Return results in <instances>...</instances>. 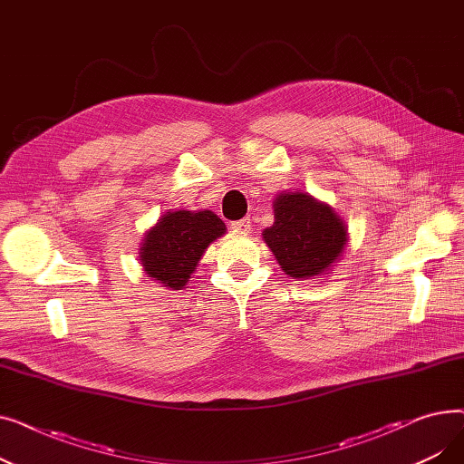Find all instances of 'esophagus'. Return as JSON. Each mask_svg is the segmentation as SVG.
Returning a JSON list of instances; mask_svg holds the SVG:
<instances>
[{
    "mask_svg": "<svg viewBox=\"0 0 464 464\" xmlns=\"http://www.w3.org/2000/svg\"><path fill=\"white\" fill-rule=\"evenodd\" d=\"M231 229L237 231V233H242V235H248L252 231V222L250 219H237V222L231 224Z\"/></svg>",
    "mask_w": 464,
    "mask_h": 464,
    "instance_id": "esophagus-1",
    "label": "esophagus"
}]
</instances>
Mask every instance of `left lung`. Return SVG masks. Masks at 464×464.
Returning <instances> with one entry per match:
<instances>
[{
  "instance_id": "left-lung-1",
  "label": "left lung",
  "mask_w": 464,
  "mask_h": 464,
  "mask_svg": "<svg viewBox=\"0 0 464 464\" xmlns=\"http://www.w3.org/2000/svg\"><path fill=\"white\" fill-rule=\"evenodd\" d=\"M273 207L275 224L263 231V238L280 269L297 280L327 273L348 242L340 216L303 191L280 193Z\"/></svg>"
}]
</instances>
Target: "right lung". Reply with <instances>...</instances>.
Returning <instances> with one entry per match:
<instances>
[{"mask_svg": "<svg viewBox=\"0 0 464 464\" xmlns=\"http://www.w3.org/2000/svg\"><path fill=\"white\" fill-rule=\"evenodd\" d=\"M226 233V224L210 210L167 212L146 233L140 261L146 275L165 287L182 289L212 240Z\"/></svg>", "mask_w": 464, "mask_h": 464, "instance_id": "right-lung-1", "label": "right lung"}]
</instances>
